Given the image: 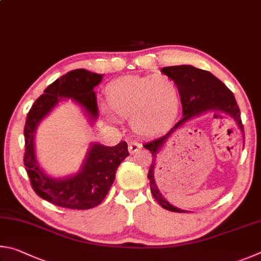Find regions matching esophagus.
<instances>
[{"label":"esophagus","instance_id":"obj_1","mask_svg":"<svg viewBox=\"0 0 261 261\" xmlns=\"http://www.w3.org/2000/svg\"><path fill=\"white\" fill-rule=\"evenodd\" d=\"M141 149V144L136 141H130L129 144H128V150H129L130 153H135L136 151H139Z\"/></svg>","mask_w":261,"mask_h":261}]
</instances>
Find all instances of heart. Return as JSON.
Instances as JSON below:
<instances>
[{
    "mask_svg": "<svg viewBox=\"0 0 261 261\" xmlns=\"http://www.w3.org/2000/svg\"><path fill=\"white\" fill-rule=\"evenodd\" d=\"M107 99L114 117L130 118L136 133L149 135L174 119L180 94L176 82L167 75L126 76L108 86Z\"/></svg>",
    "mask_w": 261,
    "mask_h": 261,
    "instance_id": "b5f03b06",
    "label": "heart"
}]
</instances>
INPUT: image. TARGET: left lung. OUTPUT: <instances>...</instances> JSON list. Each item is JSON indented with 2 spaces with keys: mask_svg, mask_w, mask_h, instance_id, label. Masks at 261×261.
<instances>
[{
  "mask_svg": "<svg viewBox=\"0 0 261 261\" xmlns=\"http://www.w3.org/2000/svg\"><path fill=\"white\" fill-rule=\"evenodd\" d=\"M162 72L167 76L172 77L179 87L184 118L177 121L166 134L154 138L143 144V147L152 153V163L149 168L148 179L150 180V189H151L152 196L162 207L172 212L185 213L188 211L177 208L167 202L165 197L161 194L156 181H154V166H156V157L159 150L163 148L168 138L174 133L177 128L181 127L189 119L205 112H213L214 116L220 113L228 114L234 119L243 133L244 128L241 120L240 108L237 105L234 94L211 72L200 70V68L191 65L163 67Z\"/></svg>",
  "mask_w": 261,
  "mask_h": 261,
  "instance_id": "8db88e82",
  "label": "left lung"
}]
</instances>
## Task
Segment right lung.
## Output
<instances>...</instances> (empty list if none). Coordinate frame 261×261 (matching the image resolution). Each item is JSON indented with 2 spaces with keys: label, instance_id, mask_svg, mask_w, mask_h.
Instances as JSON below:
<instances>
[{
  "label": "right lung",
  "instance_id": "right-lung-1",
  "mask_svg": "<svg viewBox=\"0 0 261 261\" xmlns=\"http://www.w3.org/2000/svg\"><path fill=\"white\" fill-rule=\"evenodd\" d=\"M102 77L103 74L85 68L67 72L44 89V94L35 100L27 114L24 128L26 172L36 195L56 206L72 210H89L97 206L111 188L118 166L129 156L125 141L114 147L91 143L80 171L74 175L56 179L38 165L34 135L39 123L64 98H72L84 109L90 121L96 120L98 109L93 89L102 81Z\"/></svg>",
  "mask_w": 261,
  "mask_h": 261
}]
</instances>
